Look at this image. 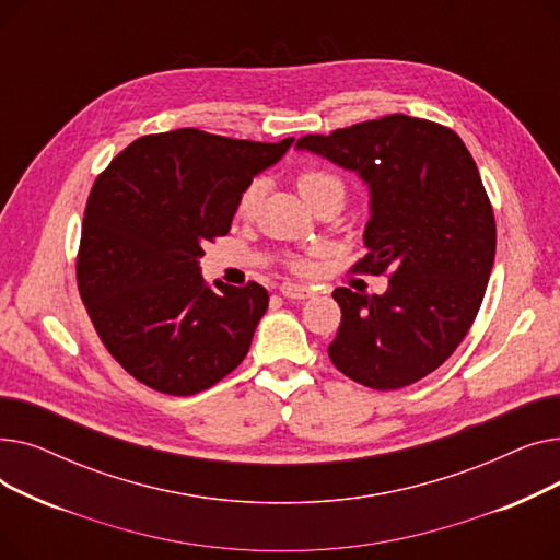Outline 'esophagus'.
<instances>
[{
  "mask_svg": "<svg viewBox=\"0 0 560 560\" xmlns=\"http://www.w3.org/2000/svg\"><path fill=\"white\" fill-rule=\"evenodd\" d=\"M281 295L285 300H308L313 295V290L308 285H292V283H283L281 285Z\"/></svg>",
  "mask_w": 560,
  "mask_h": 560,
  "instance_id": "obj_1",
  "label": "esophagus"
}]
</instances>
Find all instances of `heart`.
<instances>
[{"mask_svg":"<svg viewBox=\"0 0 560 560\" xmlns=\"http://www.w3.org/2000/svg\"><path fill=\"white\" fill-rule=\"evenodd\" d=\"M298 188H300V195H302V197L306 199V203H308L311 197L317 195L319 190H325V188H342V184H340L338 176H334V174H329V172H325V170L306 167V170L298 176ZM260 190H262L260 182L247 184V188L243 190V195H241V199H238V211H241V213H252V211L256 209V203H258V199H260ZM292 268L302 270V268H306V262L300 260V258H295V260H292Z\"/></svg>","mask_w":560,"mask_h":560,"instance_id":"b5f03b06","label":"heart"}]
</instances>
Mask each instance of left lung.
<instances>
[{"label":"left lung","instance_id":"1","mask_svg":"<svg viewBox=\"0 0 560 560\" xmlns=\"http://www.w3.org/2000/svg\"><path fill=\"white\" fill-rule=\"evenodd\" d=\"M298 150L368 184L354 272H390L384 295L334 290L342 319L329 359L374 390L416 384L463 342L492 272L497 229L472 154L452 129L401 113L304 136Z\"/></svg>","mask_w":560,"mask_h":560}]
</instances>
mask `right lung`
<instances>
[{"mask_svg": "<svg viewBox=\"0 0 560 560\" xmlns=\"http://www.w3.org/2000/svg\"><path fill=\"white\" fill-rule=\"evenodd\" d=\"M295 138L254 142L176 129L142 136L97 176L77 256L79 295L110 357L140 384L188 397L247 357L268 290L199 272L238 199Z\"/></svg>", "mask_w": 560, "mask_h": 560, "instance_id": "1", "label": "right lung"}]
</instances>
